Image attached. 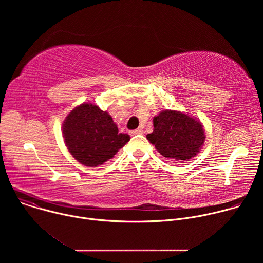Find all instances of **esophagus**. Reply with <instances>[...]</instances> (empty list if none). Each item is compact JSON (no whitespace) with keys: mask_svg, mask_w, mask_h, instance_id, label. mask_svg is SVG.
I'll return each mask as SVG.
<instances>
[{"mask_svg":"<svg viewBox=\"0 0 263 263\" xmlns=\"http://www.w3.org/2000/svg\"><path fill=\"white\" fill-rule=\"evenodd\" d=\"M142 132H143V130H142L141 128H138V129L132 130V131L130 132V134H131V135H136V134H141Z\"/></svg>","mask_w":263,"mask_h":263,"instance_id":"obj_1","label":"esophagus"}]
</instances>
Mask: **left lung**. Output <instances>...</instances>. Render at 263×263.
<instances>
[{"instance_id": "1", "label": "left lung", "mask_w": 263, "mask_h": 263, "mask_svg": "<svg viewBox=\"0 0 263 263\" xmlns=\"http://www.w3.org/2000/svg\"><path fill=\"white\" fill-rule=\"evenodd\" d=\"M153 132L146 135V139L171 160L190 161L200 153L205 142L202 123L181 111H161L153 119Z\"/></svg>"}]
</instances>
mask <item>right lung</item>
<instances>
[{"label":"right lung","mask_w":263,"mask_h":263,"mask_svg":"<svg viewBox=\"0 0 263 263\" xmlns=\"http://www.w3.org/2000/svg\"><path fill=\"white\" fill-rule=\"evenodd\" d=\"M65 145L72 157L85 166H98L112 159L129 140L120 133L107 111L91 103L74 107L62 124Z\"/></svg>","instance_id":"obj_1"}]
</instances>
